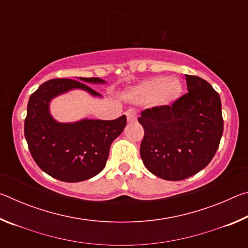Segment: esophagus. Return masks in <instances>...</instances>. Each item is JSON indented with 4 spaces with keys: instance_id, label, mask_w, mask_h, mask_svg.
<instances>
[{
    "instance_id": "esophagus-1",
    "label": "esophagus",
    "mask_w": 248,
    "mask_h": 248,
    "mask_svg": "<svg viewBox=\"0 0 248 248\" xmlns=\"http://www.w3.org/2000/svg\"><path fill=\"white\" fill-rule=\"evenodd\" d=\"M125 115H127V119L129 123H133V121L137 120V116H136V114H134L133 110H128Z\"/></svg>"
}]
</instances>
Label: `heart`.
I'll return each instance as SVG.
<instances>
[{
	"label": "heart",
	"instance_id": "obj_1",
	"mask_svg": "<svg viewBox=\"0 0 248 248\" xmlns=\"http://www.w3.org/2000/svg\"><path fill=\"white\" fill-rule=\"evenodd\" d=\"M183 93V84L175 78L154 77L144 79L129 91L128 97L132 103L152 102L155 106L167 107L173 105Z\"/></svg>",
	"mask_w": 248,
	"mask_h": 248
}]
</instances>
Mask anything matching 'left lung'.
Wrapping results in <instances>:
<instances>
[{
  "label": "left lung",
  "mask_w": 248,
  "mask_h": 248,
  "mask_svg": "<svg viewBox=\"0 0 248 248\" xmlns=\"http://www.w3.org/2000/svg\"><path fill=\"white\" fill-rule=\"evenodd\" d=\"M188 93L171 106L142 111L143 164L166 180H183L203 170L223 133L221 99L203 78L186 74Z\"/></svg>",
  "instance_id": "8db88e82"
}]
</instances>
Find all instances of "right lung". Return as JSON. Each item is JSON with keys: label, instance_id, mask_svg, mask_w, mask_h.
<instances>
[{"label": "right lung", "instance_id": "obj_1", "mask_svg": "<svg viewBox=\"0 0 248 248\" xmlns=\"http://www.w3.org/2000/svg\"><path fill=\"white\" fill-rule=\"evenodd\" d=\"M49 79L29 97L24 132L31 154L45 173L65 183H78L99 174L106 165L109 149L124 131L125 116L115 120L87 119L59 123L50 112L58 96L81 90L93 97L102 95L86 84H106L99 78ZM86 84H84L83 83Z\"/></svg>", "mask_w": 248, "mask_h": 248}]
</instances>
